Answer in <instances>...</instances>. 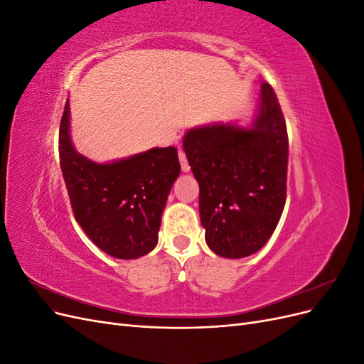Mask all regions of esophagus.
I'll return each instance as SVG.
<instances>
[{"label":"esophagus","instance_id":"esophagus-1","mask_svg":"<svg viewBox=\"0 0 364 364\" xmlns=\"http://www.w3.org/2000/svg\"><path fill=\"white\" fill-rule=\"evenodd\" d=\"M179 161H181L182 171L183 173H188L190 171V165H188V161H186V156H185V153L182 150H179Z\"/></svg>","mask_w":364,"mask_h":364}]
</instances>
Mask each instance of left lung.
<instances>
[{"label":"left lung","mask_w":364,"mask_h":364,"mask_svg":"<svg viewBox=\"0 0 364 364\" xmlns=\"http://www.w3.org/2000/svg\"><path fill=\"white\" fill-rule=\"evenodd\" d=\"M182 146L200 188L208 247L230 259L253 255L272 237L287 193V126L273 87L261 85L249 124L191 127Z\"/></svg>","instance_id":"left-lung-1"}]
</instances>
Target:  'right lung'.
I'll use <instances>...</instances> for the list:
<instances>
[{
    "label": "right lung",
    "instance_id": "obj_1",
    "mask_svg": "<svg viewBox=\"0 0 364 364\" xmlns=\"http://www.w3.org/2000/svg\"><path fill=\"white\" fill-rule=\"evenodd\" d=\"M70 100L59 130V156L77 223L92 243L118 259H136L158 245L161 217L181 164L174 147L150 149L111 162L75 150Z\"/></svg>",
    "mask_w": 364,
    "mask_h": 364
}]
</instances>
